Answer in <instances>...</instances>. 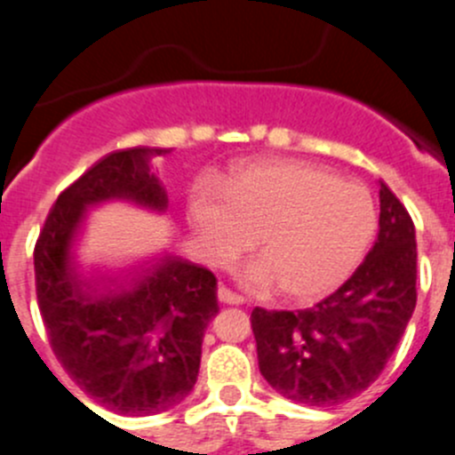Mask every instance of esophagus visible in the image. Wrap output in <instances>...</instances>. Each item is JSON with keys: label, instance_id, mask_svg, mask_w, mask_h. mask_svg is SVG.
Instances as JSON below:
<instances>
[{"label": "esophagus", "instance_id": "34e87169", "mask_svg": "<svg viewBox=\"0 0 455 455\" xmlns=\"http://www.w3.org/2000/svg\"><path fill=\"white\" fill-rule=\"evenodd\" d=\"M218 298H220V302H224V304H242V302H244V298H242V295H237L235 291H231L228 286H224V284H220Z\"/></svg>", "mask_w": 455, "mask_h": 455}]
</instances>
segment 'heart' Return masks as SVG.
Returning <instances> with one entry per match:
<instances>
[{"label": "heart", "mask_w": 455, "mask_h": 455, "mask_svg": "<svg viewBox=\"0 0 455 455\" xmlns=\"http://www.w3.org/2000/svg\"><path fill=\"white\" fill-rule=\"evenodd\" d=\"M188 218L213 264L231 262L259 233L262 255L242 268V282L255 291L280 284L293 299L342 284L378 227L367 188L302 160L240 162L224 187L202 180Z\"/></svg>", "instance_id": "heart-1"}]
</instances>
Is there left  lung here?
<instances>
[{
    "label": "left lung",
    "instance_id": "8db88e82",
    "mask_svg": "<svg viewBox=\"0 0 455 455\" xmlns=\"http://www.w3.org/2000/svg\"><path fill=\"white\" fill-rule=\"evenodd\" d=\"M416 228L380 182V231L364 262L311 308L251 313L264 380L284 398L333 407L385 371L416 308Z\"/></svg>",
    "mask_w": 455,
    "mask_h": 455
}]
</instances>
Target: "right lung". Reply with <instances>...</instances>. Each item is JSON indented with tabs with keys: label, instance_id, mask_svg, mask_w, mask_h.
Segmentation results:
<instances>
[{
	"label": "right lung",
	"instance_id": "right-lung-1",
	"mask_svg": "<svg viewBox=\"0 0 455 455\" xmlns=\"http://www.w3.org/2000/svg\"><path fill=\"white\" fill-rule=\"evenodd\" d=\"M166 148L108 153L60 193L35 244L37 304L52 354L101 407L151 416L182 403L197 380L202 339L218 315V280L204 267L164 255L124 286L79 277L73 242L88 206L126 200L166 209L148 169Z\"/></svg>",
	"mask_w": 455,
	"mask_h": 455
}]
</instances>
